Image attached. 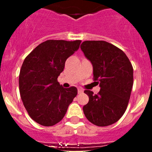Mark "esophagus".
Here are the masks:
<instances>
[{
	"instance_id": "34e87169",
	"label": "esophagus",
	"mask_w": 152,
	"mask_h": 152,
	"mask_svg": "<svg viewBox=\"0 0 152 152\" xmlns=\"http://www.w3.org/2000/svg\"><path fill=\"white\" fill-rule=\"evenodd\" d=\"M83 91H83L81 88H78V90H77V92H78V94H82Z\"/></svg>"
}]
</instances>
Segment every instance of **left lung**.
I'll return each mask as SVG.
<instances>
[{
	"label": "left lung",
	"mask_w": 152,
	"mask_h": 152,
	"mask_svg": "<svg viewBox=\"0 0 152 152\" xmlns=\"http://www.w3.org/2000/svg\"><path fill=\"white\" fill-rule=\"evenodd\" d=\"M80 49L91 61L94 80L100 84L97 94L85 90L89 101L84 106L86 118L97 126L116 123L126 112L133 85V68L124 52L105 41H84Z\"/></svg>",
	"instance_id": "obj_1"
}]
</instances>
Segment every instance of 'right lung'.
I'll list each match as a JSON object with an SVG mask.
<instances>
[{"label": "right lung", "instance_id": "add662e5", "mask_svg": "<svg viewBox=\"0 0 152 152\" xmlns=\"http://www.w3.org/2000/svg\"><path fill=\"white\" fill-rule=\"evenodd\" d=\"M80 42L46 40L24 59L19 75L21 99L31 119L42 126L59 123L77 96V88H64L58 82V77L66 59L79 49Z\"/></svg>", "mask_w": 152, "mask_h": 152}]
</instances>
